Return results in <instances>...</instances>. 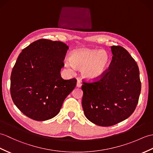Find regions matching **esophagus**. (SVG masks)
I'll return each mask as SVG.
<instances>
[{
    "label": "esophagus",
    "instance_id": "1",
    "mask_svg": "<svg viewBox=\"0 0 153 153\" xmlns=\"http://www.w3.org/2000/svg\"><path fill=\"white\" fill-rule=\"evenodd\" d=\"M81 86H82V83H81V81H79V80H77V84H76V87L79 88V87H81Z\"/></svg>",
    "mask_w": 153,
    "mask_h": 153
}]
</instances>
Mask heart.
<instances>
[{
    "label": "heart",
    "instance_id": "1",
    "mask_svg": "<svg viewBox=\"0 0 153 153\" xmlns=\"http://www.w3.org/2000/svg\"><path fill=\"white\" fill-rule=\"evenodd\" d=\"M111 59L105 50L79 49L71 53L70 60L65 62V67L70 73L74 72L75 68H79L85 79L94 81L100 79L108 72Z\"/></svg>",
    "mask_w": 153,
    "mask_h": 153
}]
</instances>
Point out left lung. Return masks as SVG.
Returning a JSON list of instances; mask_svg holds the SVG:
<instances>
[{
  "label": "left lung",
  "mask_w": 153,
  "mask_h": 153,
  "mask_svg": "<svg viewBox=\"0 0 153 153\" xmlns=\"http://www.w3.org/2000/svg\"><path fill=\"white\" fill-rule=\"evenodd\" d=\"M109 70L100 80L85 83L82 107L87 119L100 126L115 125L132 114L141 93L137 63L121 46L111 47Z\"/></svg>",
  "instance_id": "1"
}]
</instances>
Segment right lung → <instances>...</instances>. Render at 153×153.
<instances>
[{
  "instance_id": "right-lung-1",
  "label": "right lung",
  "mask_w": 153,
  "mask_h": 153,
  "mask_svg": "<svg viewBox=\"0 0 153 153\" xmlns=\"http://www.w3.org/2000/svg\"><path fill=\"white\" fill-rule=\"evenodd\" d=\"M68 46L40 39L22 50L10 77V93L16 107L29 118L44 121L59 113L76 85V79L60 76Z\"/></svg>"
}]
</instances>
